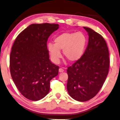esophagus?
I'll return each instance as SVG.
<instances>
[{
    "label": "esophagus",
    "instance_id": "obj_1",
    "mask_svg": "<svg viewBox=\"0 0 120 120\" xmlns=\"http://www.w3.org/2000/svg\"><path fill=\"white\" fill-rule=\"evenodd\" d=\"M64 70L62 68H59V72H64Z\"/></svg>",
    "mask_w": 120,
    "mask_h": 120
}]
</instances>
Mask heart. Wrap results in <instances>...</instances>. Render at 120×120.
Here are the masks:
<instances>
[{
  "instance_id": "1",
  "label": "heart",
  "mask_w": 120,
  "mask_h": 120,
  "mask_svg": "<svg viewBox=\"0 0 120 120\" xmlns=\"http://www.w3.org/2000/svg\"><path fill=\"white\" fill-rule=\"evenodd\" d=\"M54 44L49 43L48 49L53 61L58 64L61 57L60 51L70 62H75L82 58L86 50L88 39L82 32H64L54 38Z\"/></svg>"
}]
</instances>
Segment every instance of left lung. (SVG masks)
I'll return each instance as SVG.
<instances>
[{
    "label": "left lung",
    "mask_w": 120,
    "mask_h": 120,
    "mask_svg": "<svg viewBox=\"0 0 120 120\" xmlns=\"http://www.w3.org/2000/svg\"><path fill=\"white\" fill-rule=\"evenodd\" d=\"M88 32L89 41L80 59L68 68L67 90L71 98L85 102L94 97L107 77L110 65L109 53L105 40L91 28Z\"/></svg>",
    "instance_id": "1"
}]
</instances>
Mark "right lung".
Returning <instances> with one entry per match:
<instances>
[{
  "mask_svg": "<svg viewBox=\"0 0 120 120\" xmlns=\"http://www.w3.org/2000/svg\"><path fill=\"white\" fill-rule=\"evenodd\" d=\"M58 24H31L17 36L10 56V71L17 89L24 97L38 101L49 92L50 80L59 66L49 59L47 42Z\"/></svg>",
  "mask_w": 120,
  "mask_h": 120,
  "instance_id": "right-lung-1",
  "label": "right lung"
}]
</instances>
